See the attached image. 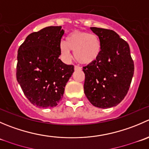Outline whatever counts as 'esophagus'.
<instances>
[{"instance_id": "1", "label": "esophagus", "mask_w": 149, "mask_h": 149, "mask_svg": "<svg viewBox=\"0 0 149 149\" xmlns=\"http://www.w3.org/2000/svg\"><path fill=\"white\" fill-rule=\"evenodd\" d=\"M74 70H81V68L79 67V66H78V65H75L74 66Z\"/></svg>"}]
</instances>
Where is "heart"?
<instances>
[{
    "label": "heart",
    "instance_id": "b5f03b06",
    "mask_svg": "<svg viewBox=\"0 0 149 149\" xmlns=\"http://www.w3.org/2000/svg\"><path fill=\"white\" fill-rule=\"evenodd\" d=\"M59 50L62 58L65 61L70 58V50H72L78 62L81 64H90L100 57L102 42L97 34L74 31L67 36L66 41H61Z\"/></svg>",
    "mask_w": 149,
    "mask_h": 149
}]
</instances>
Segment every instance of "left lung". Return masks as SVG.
I'll list each match as a JSON object with an SVG mask.
<instances>
[{"label": "left lung", "mask_w": 149, "mask_h": 149, "mask_svg": "<svg viewBox=\"0 0 149 149\" xmlns=\"http://www.w3.org/2000/svg\"><path fill=\"white\" fill-rule=\"evenodd\" d=\"M100 37L102 51L97 60L83 68L84 93L99 108L117 106L125 98L134 73V63L127 42L115 31L91 27Z\"/></svg>", "instance_id": "left-lung-1"}]
</instances>
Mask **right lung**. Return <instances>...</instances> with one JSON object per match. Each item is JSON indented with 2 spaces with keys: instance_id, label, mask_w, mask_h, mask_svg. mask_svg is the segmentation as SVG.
I'll return each mask as SVG.
<instances>
[{
  "instance_id": "1",
  "label": "right lung",
  "mask_w": 149,
  "mask_h": 149,
  "mask_svg": "<svg viewBox=\"0 0 149 149\" xmlns=\"http://www.w3.org/2000/svg\"><path fill=\"white\" fill-rule=\"evenodd\" d=\"M62 26H47L27 36L19 47L16 79L24 94L34 106H57L66 83L74 71L72 65L59 59Z\"/></svg>"
}]
</instances>
